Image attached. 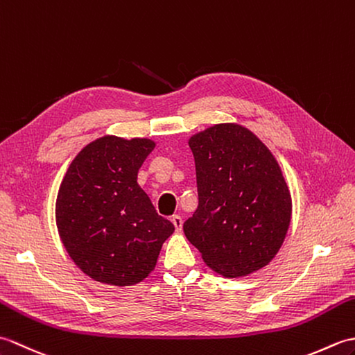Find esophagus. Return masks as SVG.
Listing matches in <instances>:
<instances>
[{
  "mask_svg": "<svg viewBox=\"0 0 355 355\" xmlns=\"http://www.w3.org/2000/svg\"><path fill=\"white\" fill-rule=\"evenodd\" d=\"M172 224H173V227H175L177 232H182V229H183V218L180 216V215L172 216Z\"/></svg>",
  "mask_w": 355,
  "mask_h": 355,
  "instance_id": "34e87169",
  "label": "esophagus"
}]
</instances>
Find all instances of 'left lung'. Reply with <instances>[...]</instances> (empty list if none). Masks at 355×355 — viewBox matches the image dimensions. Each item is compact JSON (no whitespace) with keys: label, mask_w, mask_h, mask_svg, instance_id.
Segmentation results:
<instances>
[{"label":"left lung","mask_w":355,"mask_h":355,"mask_svg":"<svg viewBox=\"0 0 355 355\" xmlns=\"http://www.w3.org/2000/svg\"><path fill=\"white\" fill-rule=\"evenodd\" d=\"M198 207L183 230L216 273L239 277L266 267L281 248L291 197L275 157L239 125H215L189 140Z\"/></svg>","instance_id":"left-lung-1"}]
</instances>
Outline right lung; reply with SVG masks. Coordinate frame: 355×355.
Masks as SVG:
<instances>
[{
	"instance_id": "1",
	"label": "right lung",
	"mask_w": 355,
	"mask_h": 355,
	"mask_svg": "<svg viewBox=\"0 0 355 355\" xmlns=\"http://www.w3.org/2000/svg\"><path fill=\"white\" fill-rule=\"evenodd\" d=\"M155 143L107 135L80 150L59 187L56 225L74 263L94 281L134 285L154 270L175 230L137 184Z\"/></svg>"
}]
</instances>
